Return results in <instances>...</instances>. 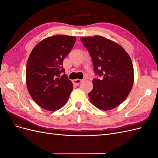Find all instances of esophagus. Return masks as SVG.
I'll list each match as a JSON object with an SVG mask.
<instances>
[{
	"label": "esophagus",
	"mask_w": 158,
	"mask_h": 158,
	"mask_svg": "<svg viewBox=\"0 0 158 158\" xmlns=\"http://www.w3.org/2000/svg\"><path fill=\"white\" fill-rule=\"evenodd\" d=\"M82 80L76 79V80H73V84H76V85H78V84H80L81 82H82Z\"/></svg>",
	"instance_id": "34e87169"
}]
</instances>
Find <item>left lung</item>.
<instances>
[{"label":"left lung","instance_id":"8db88e82","mask_svg":"<svg viewBox=\"0 0 158 158\" xmlns=\"http://www.w3.org/2000/svg\"><path fill=\"white\" fill-rule=\"evenodd\" d=\"M92 59L95 78L88 94L97 108L108 111L117 107L128 97L134 83V69L130 56L116 42L100 35L81 37Z\"/></svg>","mask_w":158,"mask_h":158}]
</instances>
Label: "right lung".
<instances>
[{
	"instance_id": "add662e5",
	"label": "right lung",
	"mask_w": 158,
	"mask_h": 158,
	"mask_svg": "<svg viewBox=\"0 0 158 158\" xmlns=\"http://www.w3.org/2000/svg\"><path fill=\"white\" fill-rule=\"evenodd\" d=\"M75 36L52 35L34 47L28 58L26 80L28 92L38 106L53 111L67 102L73 84L63 74V62L73 49ZM65 74V73H64Z\"/></svg>"
}]
</instances>
